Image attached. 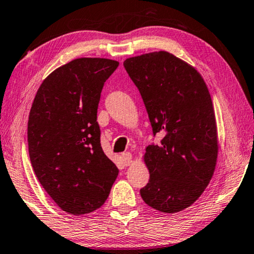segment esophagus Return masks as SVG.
<instances>
[{"instance_id":"obj_1","label":"esophagus","mask_w":254,"mask_h":254,"mask_svg":"<svg viewBox=\"0 0 254 254\" xmlns=\"http://www.w3.org/2000/svg\"><path fill=\"white\" fill-rule=\"evenodd\" d=\"M122 159L123 163L127 166V165H130V163L132 162V155L130 152H124V154H122Z\"/></svg>"}]
</instances>
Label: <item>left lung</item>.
<instances>
[{
	"instance_id": "8db88e82",
	"label": "left lung",
	"mask_w": 254,
	"mask_h": 254,
	"mask_svg": "<svg viewBox=\"0 0 254 254\" xmlns=\"http://www.w3.org/2000/svg\"><path fill=\"white\" fill-rule=\"evenodd\" d=\"M138 88L159 144L146 148L150 179L140 190L156 210L174 214L190 207L210 182L218 155L214 106L202 76L168 52L123 63Z\"/></svg>"
}]
</instances>
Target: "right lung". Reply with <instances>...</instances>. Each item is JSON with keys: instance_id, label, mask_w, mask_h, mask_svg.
I'll list each match as a JSON object with an SVG mask.
<instances>
[{"instance_id": "right-lung-1", "label": "right lung", "mask_w": 254, "mask_h": 254, "mask_svg": "<svg viewBox=\"0 0 254 254\" xmlns=\"http://www.w3.org/2000/svg\"><path fill=\"white\" fill-rule=\"evenodd\" d=\"M118 61L82 58L44 80L28 120V150L39 183L71 215L100 208L118 178L100 146L97 108Z\"/></svg>"}]
</instances>
